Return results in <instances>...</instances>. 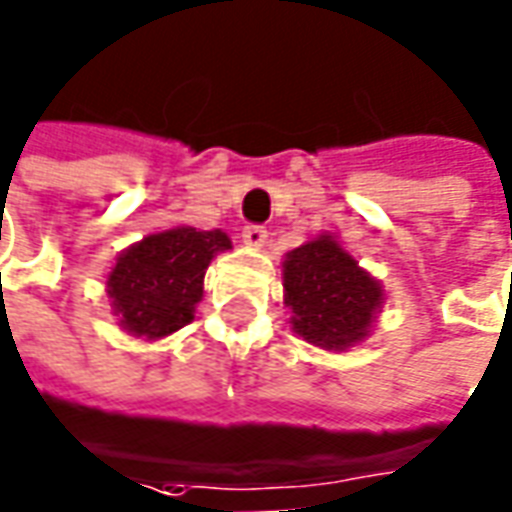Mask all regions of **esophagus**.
Here are the masks:
<instances>
[{
  "mask_svg": "<svg viewBox=\"0 0 512 512\" xmlns=\"http://www.w3.org/2000/svg\"><path fill=\"white\" fill-rule=\"evenodd\" d=\"M240 238L246 246H252V249H260V246H266V240H269V232L263 229V226H246L243 232H240Z\"/></svg>",
  "mask_w": 512,
  "mask_h": 512,
  "instance_id": "obj_1",
  "label": "esophagus"
}]
</instances>
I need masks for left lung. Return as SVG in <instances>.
Returning a JSON list of instances; mask_svg holds the SVG:
<instances>
[{
  "label": "left lung",
  "instance_id": "obj_1",
  "mask_svg": "<svg viewBox=\"0 0 512 512\" xmlns=\"http://www.w3.org/2000/svg\"><path fill=\"white\" fill-rule=\"evenodd\" d=\"M283 303L300 340L343 354L371 337L385 289L337 235L323 232L283 257Z\"/></svg>",
  "mask_w": 512,
  "mask_h": 512
}]
</instances>
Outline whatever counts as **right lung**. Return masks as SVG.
Segmentation results:
<instances>
[{"label":"right lung","instance_id":"add662e5","mask_svg":"<svg viewBox=\"0 0 512 512\" xmlns=\"http://www.w3.org/2000/svg\"><path fill=\"white\" fill-rule=\"evenodd\" d=\"M229 249L226 232L195 226H172L127 246L107 272L118 326L147 343L189 326L203 300V274L212 257Z\"/></svg>","mask_w":512,"mask_h":512}]
</instances>
